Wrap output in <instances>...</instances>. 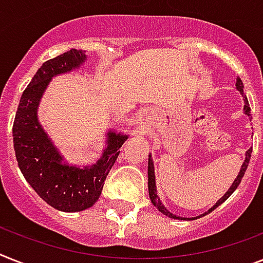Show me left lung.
Wrapping results in <instances>:
<instances>
[{"instance_id":"1","label":"left lung","mask_w":263,"mask_h":263,"mask_svg":"<svg viewBox=\"0 0 263 263\" xmlns=\"http://www.w3.org/2000/svg\"><path fill=\"white\" fill-rule=\"evenodd\" d=\"M236 90L239 91L240 94H242V97H243V101H245V114H247V116L250 117V106H249V101H247L246 95L243 94V83H242V80H240V78H236ZM251 152H253V149H249V151L246 152V158H245V162L242 164V168H240L239 173H238V176H236V179L234 180L233 185L230 186V190L227 191L224 194V196L220 197L218 201H216V204L214 205V207H211L210 210H208L207 212H204L203 215H200V216H204V215L210 214L211 211H214L215 208L219 207V205L222 204L223 201H226L227 199H229L230 196H231V194H233L234 191L238 188V185L240 184V181H242V179H243L245 176V172H246L247 166H249V162H250V157H251ZM147 188H149V197H151L152 203H153V205H156L157 207V210L161 214L166 215L168 218H172V219H179V220H185V219H190L191 218H181V216H177V215L172 214V212H169L168 210H166L165 207H164V204L161 203V200L158 199L157 196V190H156V176H155V165H153V160H152V156H149V161H147ZM200 216H196V218H192V219H197L200 218Z\"/></svg>"}]
</instances>
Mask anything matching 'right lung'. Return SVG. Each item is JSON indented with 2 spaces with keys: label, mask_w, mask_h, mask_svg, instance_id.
<instances>
[{
  "label": "right lung",
  "mask_w": 263,
  "mask_h": 263,
  "mask_svg": "<svg viewBox=\"0 0 263 263\" xmlns=\"http://www.w3.org/2000/svg\"><path fill=\"white\" fill-rule=\"evenodd\" d=\"M84 52L69 49L43 63L21 95L13 123V144L21 173L47 204L63 212L83 211L97 203L119 147L127 140L125 134L108 132L107 146L97 164L79 168L63 162V156L39 122V103L51 79L79 68L87 59Z\"/></svg>",
  "instance_id": "obj_1"
}]
</instances>
